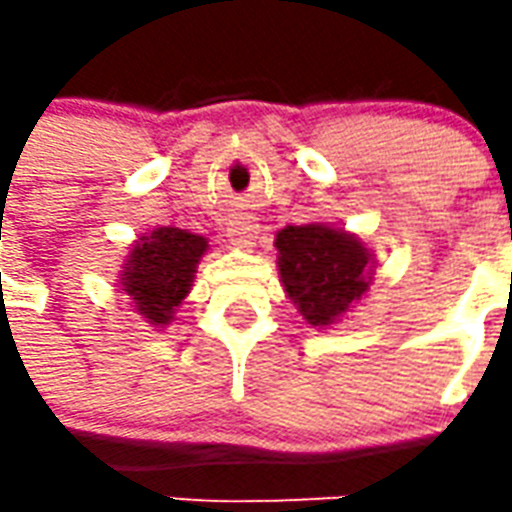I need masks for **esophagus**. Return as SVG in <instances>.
<instances>
[{
  "label": "esophagus",
  "instance_id": "obj_1",
  "mask_svg": "<svg viewBox=\"0 0 512 512\" xmlns=\"http://www.w3.org/2000/svg\"><path fill=\"white\" fill-rule=\"evenodd\" d=\"M227 238H230L238 249H249L257 238V224L252 222V219H235V222H230V227H227Z\"/></svg>",
  "mask_w": 512,
  "mask_h": 512
}]
</instances>
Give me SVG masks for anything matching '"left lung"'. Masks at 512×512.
<instances>
[{
  "label": "left lung",
  "instance_id": "obj_1",
  "mask_svg": "<svg viewBox=\"0 0 512 512\" xmlns=\"http://www.w3.org/2000/svg\"><path fill=\"white\" fill-rule=\"evenodd\" d=\"M277 249L282 285L312 326L337 321L370 285L365 246L326 224L285 227L277 233Z\"/></svg>",
  "mask_w": 512,
  "mask_h": 512
}]
</instances>
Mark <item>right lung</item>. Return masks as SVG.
Returning a JSON list of instances; mask_svg holds the SVG:
<instances>
[{
	"label": "right lung",
	"instance_id": "add662e5",
	"mask_svg": "<svg viewBox=\"0 0 512 512\" xmlns=\"http://www.w3.org/2000/svg\"><path fill=\"white\" fill-rule=\"evenodd\" d=\"M205 249L208 241L202 235L178 227H161L145 235L131 249L123 271V290L134 299L139 315L156 326L172 321Z\"/></svg>",
	"mask_w": 512,
	"mask_h": 512
}]
</instances>
